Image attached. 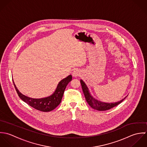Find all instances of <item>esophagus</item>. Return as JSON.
Wrapping results in <instances>:
<instances>
[{
  "mask_svg": "<svg viewBox=\"0 0 147 147\" xmlns=\"http://www.w3.org/2000/svg\"><path fill=\"white\" fill-rule=\"evenodd\" d=\"M80 71L78 70H76L73 71V76L74 77H76L80 75Z\"/></svg>",
  "mask_w": 147,
  "mask_h": 147,
  "instance_id": "esophagus-1",
  "label": "esophagus"
}]
</instances>
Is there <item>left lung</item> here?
<instances>
[{"label": "left lung", "mask_w": 147, "mask_h": 147, "mask_svg": "<svg viewBox=\"0 0 147 147\" xmlns=\"http://www.w3.org/2000/svg\"><path fill=\"white\" fill-rule=\"evenodd\" d=\"M80 82H81L82 90L87 102L88 103V105L91 107L98 111H106V110H110L111 108L120 104L127 97L125 96L124 98L120 100V101H118L117 102H115V103H106V102H101L94 98L91 95L87 85L82 80H81Z\"/></svg>", "instance_id": "8db88e82"}]
</instances>
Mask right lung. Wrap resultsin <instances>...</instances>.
<instances>
[{"mask_svg":"<svg viewBox=\"0 0 147 147\" xmlns=\"http://www.w3.org/2000/svg\"><path fill=\"white\" fill-rule=\"evenodd\" d=\"M71 80V75L68 76L59 82L55 92L52 95L42 98H32L22 94L16 88L13 81V82L19 96L24 102L37 110L49 112L54 110L60 104L66 86Z\"/></svg>","mask_w":147,"mask_h":147,"instance_id":"obj_1","label":"right lung"}]
</instances>
